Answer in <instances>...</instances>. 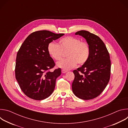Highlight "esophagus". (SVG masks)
Wrapping results in <instances>:
<instances>
[{
  "label": "esophagus",
  "instance_id": "obj_1",
  "mask_svg": "<svg viewBox=\"0 0 128 128\" xmlns=\"http://www.w3.org/2000/svg\"><path fill=\"white\" fill-rule=\"evenodd\" d=\"M61 71H62V74H65V73L67 72V71H66V70H63V69H62Z\"/></svg>",
  "mask_w": 128,
  "mask_h": 128
}]
</instances>
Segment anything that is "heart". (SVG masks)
<instances>
[{
	"instance_id": "b5f03b06",
	"label": "heart",
	"mask_w": 128,
	"mask_h": 128,
	"mask_svg": "<svg viewBox=\"0 0 128 128\" xmlns=\"http://www.w3.org/2000/svg\"><path fill=\"white\" fill-rule=\"evenodd\" d=\"M48 52L56 61L61 60L64 53L67 52L68 58L58 62L57 66L68 70L75 67L78 64L80 66L85 64L90 57V48L86 42L73 36H67L59 40V44L52 42L48 44Z\"/></svg>"
}]
</instances>
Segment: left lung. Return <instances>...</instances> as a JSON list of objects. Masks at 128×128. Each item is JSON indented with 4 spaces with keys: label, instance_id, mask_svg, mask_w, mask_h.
Here are the masks:
<instances>
[{
    "label": "left lung",
    "instance_id": "1",
    "mask_svg": "<svg viewBox=\"0 0 128 128\" xmlns=\"http://www.w3.org/2000/svg\"><path fill=\"white\" fill-rule=\"evenodd\" d=\"M76 34L86 40L90 54L85 64L73 71L74 79L72 90L80 99H92L101 94L110 80V56L104 43L97 35L85 30L78 31Z\"/></svg>",
    "mask_w": 128,
    "mask_h": 128
}]
</instances>
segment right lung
<instances>
[{"label": "right lung", "instance_id": "obj_1", "mask_svg": "<svg viewBox=\"0 0 128 128\" xmlns=\"http://www.w3.org/2000/svg\"><path fill=\"white\" fill-rule=\"evenodd\" d=\"M64 35L48 30L33 32L18 50L15 76L23 92L29 98L42 100L53 92L61 70L59 68L52 72L50 71L55 63L48 52V46Z\"/></svg>", "mask_w": 128, "mask_h": 128}]
</instances>
